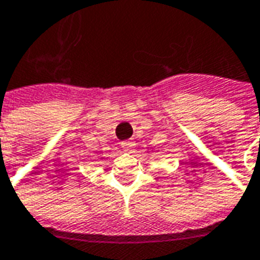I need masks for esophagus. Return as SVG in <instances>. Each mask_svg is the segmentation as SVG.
<instances>
[{
  "label": "esophagus",
  "instance_id": "esophagus-1",
  "mask_svg": "<svg viewBox=\"0 0 260 260\" xmlns=\"http://www.w3.org/2000/svg\"><path fill=\"white\" fill-rule=\"evenodd\" d=\"M121 147L125 150V151H129V150H132V148L135 147V142H132V140H124V142H121Z\"/></svg>",
  "mask_w": 260,
  "mask_h": 260
}]
</instances>
